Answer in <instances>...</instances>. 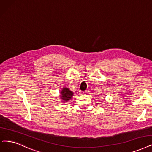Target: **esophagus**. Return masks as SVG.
Returning <instances> with one entry per match:
<instances>
[{
    "label": "esophagus",
    "instance_id": "1",
    "mask_svg": "<svg viewBox=\"0 0 152 152\" xmlns=\"http://www.w3.org/2000/svg\"><path fill=\"white\" fill-rule=\"evenodd\" d=\"M83 95H88V94H89V90H86V91H85V92H83Z\"/></svg>",
    "mask_w": 152,
    "mask_h": 152
}]
</instances>
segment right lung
<instances>
[{
	"label": "right lung",
	"instance_id": "obj_1",
	"mask_svg": "<svg viewBox=\"0 0 152 152\" xmlns=\"http://www.w3.org/2000/svg\"><path fill=\"white\" fill-rule=\"evenodd\" d=\"M73 96H74V92L72 91L67 87H64L60 92V95L59 96L62 100V102L65 103L69 101Z\"/></svg>",
	"mask_w": 152,
	"mask_h": 152
}]
</instances>
